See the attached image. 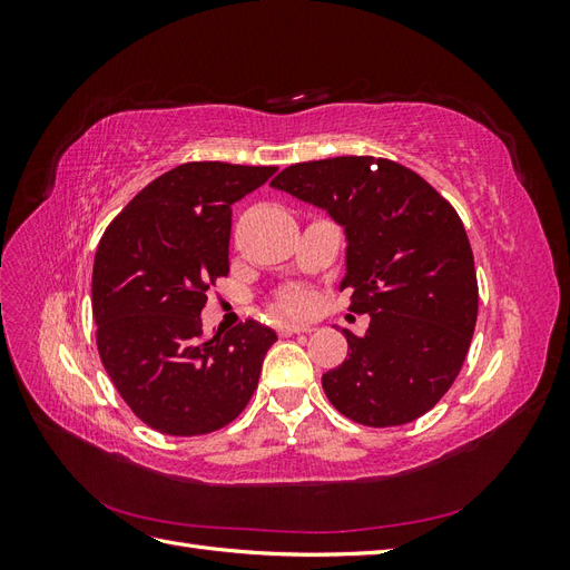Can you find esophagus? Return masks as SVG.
<instances>
[{"label": "esophagus", "instance_id": "34e87169", "mask_svg": "<svg viewBox=\"0 0 570 570\" xmlns=\"http://www.w3.org/2000/svg\"><path fill=\"white\" fill-rule=\"evenodd\" d=\"M281 335H295V333H312L314 325H306V323H281L278 325Z\"/></svg>", "mask_w": 570, "mask_h": 570}]
</instances>
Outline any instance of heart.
<instances>
[{"instance_id":"obj_1","label":"heart","mask_w":570,"mask_h":570,"mask_svg":"<svg viewBox=\"0 0 570 570\" xmlns=\"http://www.w3.org/2000/svg\"><path fill=\"white\" fill-rule=\"evenodd\" d=\"M304 304H306V299H304V295H299V292H292V295H287L283 299V306L289 308V312H299Z\"/></svg>"}]
</instances>
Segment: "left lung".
I'll return each mask as SVG.
<instances>
[{
    "instance_id": "8db88e82",
    "label": "left lung",
    "mask_w": 570,
    "mask_h": 570,
    "mask_svg": "<svg viewBox=\"0 0 570 570\" xmlns=\"http://www.w3.org/2000/svg\"><path fill=\"white\" fill-rule=\"evenodd\" d=\"M331 216L344 233L350 356L321 383L344 416L404 425L433 409L469 354L478 318L473 252L452 204L413 170L375 157L295 164L271 183Z\"/></svg>"
}]
</instances>
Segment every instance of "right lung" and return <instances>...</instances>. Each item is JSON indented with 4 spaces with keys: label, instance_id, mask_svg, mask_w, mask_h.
Instances as JSON below:
<instances>
[{
    "label": "right lung",
    "instance_id": "right-lung-1",
    "mask_svg": "<svg viewBox=\"0 0 570 570\" xmlns=\"http://www.w3.org/2000/svg\"><path fill=\"white\" fill-rule=\"evenodd\" d=\"M275 166L193 161L151 180L101 235L92 268L97 347L140 421L193 438L230 423L249 402L278 340L245 321L202 337L209 285L228 275L230 206Z\"/></svg>",
    "mask_w": 570,
    "mask_h": 570
}]
</instances>
